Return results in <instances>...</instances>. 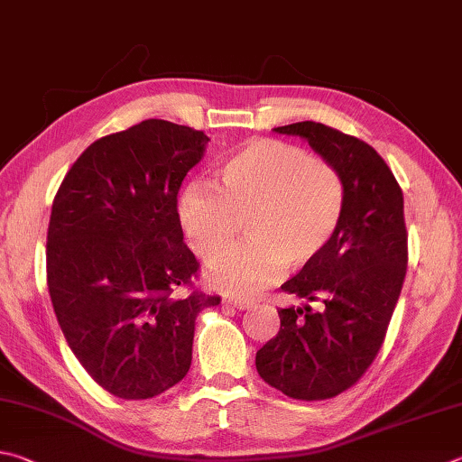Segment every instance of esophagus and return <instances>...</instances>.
<instances>
[{
    "mask_svg": "<svg viewBox=\"0 0 462 462\" xmlns=\"http://www.w3.org/2000/svg\"><path fill=\"white\" fill-rule=\"evenodd\" d=\"M223 304L233 306V309H237V310H245V309H249V306H252V302L245 300V298H233V296H225Z\"/></svg>",
    "mask_w": 462,
    "mask_h": 462,
    "instance_id": "1",
    "label": "esophagus"
}]
</instances>
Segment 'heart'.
Instances as JSON below:
<instances>
[{
  "instance_id": "obj_1",
  "label": "heart",
  "mask_w": 462,
  "mask_h": 462,
  "mask_svg": "<svg viewBox=\"0 0 462 462\" xmlns=\"http://www.w3.org/2000/svg\"><path fill=\"white\" fill-rule=\"evenodd\" d=\"M217 190L192 184L178 200V217L192 252L213 260L246 221L248 241L217 258L210 286L252 294L276 280L284 265L312 262L341 225L345 184L338 170L298 145L254 140L217 172Z\"/></svg>"
}]
</instances>
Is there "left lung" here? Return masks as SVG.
<instances>
[{
	"label": "left lung",
	"mask_w": 462,
	"mask_h": 462,
	"mask_svg": "<svg viewBox=\"0 0 462 462\" xmlns=\"http://www.w3.org/2000/svg\"><path fill=\"white\" fill-rule=\"evenodd\" d=\"M298 135L345 184L341 225L328 245L282 284L302 309H280V330L255 355L265 383L294 400L349 390L383 345L408 265L403 194L369 143L317 121L273 127ZM310 303H317L312 310Z\"/></svg>",
	"instance_id": "1"
}]
</instances>
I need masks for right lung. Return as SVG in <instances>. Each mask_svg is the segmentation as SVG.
I'll return each instance as SVG.
<instances>
[{"mask_svg": "<svg viewBox=\"0 0 462 462\" xmlns=\"http://www.w3.org/2000/svg\"><path fill=\"white\" fill-rule=\"evenodd\" d=\"M207 143L192 127L145 119L88 145L54 197L46 278L56 320L87 374L121 400L180 382L199 312L221 302L174 296L199 273L176 197Z\"/></svg>", "mask_w": 462, "mask_h": 462, "instance_id": "1", "label": "right lung"}]
</instances>
